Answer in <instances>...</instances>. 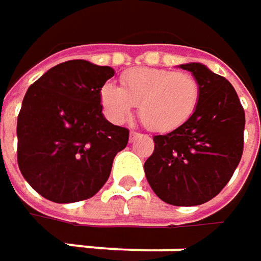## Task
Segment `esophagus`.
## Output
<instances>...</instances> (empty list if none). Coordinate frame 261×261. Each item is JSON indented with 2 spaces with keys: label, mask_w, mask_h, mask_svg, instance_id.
Segmentation results:
<instances>
[{
  "label": "esophagus",
  "mask_w": 261,
  "mask_h": 261,
  "mask_svg": "<svg viewBox=\"0 0 261 261\" xmlns=\"http://www.w3.org/2000/svg\"><path fill=\"white\" fill-rule=\"evenodd\" d=\"M141 134H138V132H130V141H134L135 138H139Z\"/></svg>",
  "instance_id": "34e87169"
}]
</instances>
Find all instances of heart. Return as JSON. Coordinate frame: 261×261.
<instances>
[{
  "label": "heart",
  "mask_w": 261,
  "mask_h": 261,
  "mask_svg": "<svg viewBox=\"0 0 261 261\" xmlns=\"http://www.w3.org/2000/svg\"><path fill=\"white\" fill-rule=\"evenodd\" d=\"M122 87L107 83L101 105L113 122L126 120L139 105L142 123L155 132L174 130L193 116L200 101V84L189 72L158 68H135L120 78Z\"/></svg>",
  "instance_id": "heart-1"
}]
</instances>
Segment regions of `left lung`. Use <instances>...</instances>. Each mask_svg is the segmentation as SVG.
<instances>
[{
  "instance_id": "8db88e82",
  "label": "left lung",
  "mask_w": 261,
  "mask_h": 261,
  "mask_svg": "<svg viewBox=\"0 0 261 261\" xmlns=\"http://www.w3.org/2000/svg\"><path fill=\"white\" fill-rule=\"evenodd\" d=\"M200 84V101L185 125L154 136L144 164L151 189L166 203L202 205L231 180L244 149L246 113L234 87L200 64L180 65Z\"/></svg>"
}]
</instances>
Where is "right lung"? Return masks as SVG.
I'll use <instances>...</instances> for the list:
<instances>
[{
    "mask_svg": "<svg viewBox=\"0 0 261 261\" xmlns=\"http://www.w3.org/2000/svg\"><path fill=\"white\" fill-rule=\"evenodd\" d=\"M110 66L74 59L29 87L17 119V161L27 183L56 203L90 199L107 181L129 130L103 117Z\"/></svg>",
    "mask_w": 261,
    "mask_h": 261,
    "instance_id": "add662e5",
    "label": "right lung"
}]
</instances>
